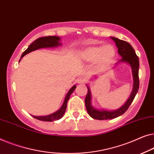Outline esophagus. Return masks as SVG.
<instances>
[{"mask_svg":"<svg viewBox=\"0 0 154 154\" xmlns=\"http://www.w3.org/2000/svg\"><path fill=\"white\" fill-rule=\"evenodd\" d=\"M76 82H77V84H84L86 82V79L84 77H79L77 79Z\"/></svg>","mask_w":154,"mask_h":154,"instance_id":"1","label":"esophagus"}]
</instances>
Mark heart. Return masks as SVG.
<instances>
[{
	"mask_svg": "<svg viewBox=\"0 0 154 154\" xmlns=\"http://www.w3.org/2000/svg\"><path fill=\"white\" fill-rule=\"evenodd\" d=\"M116 49L111 44L93 45L86 47L79 54L80 57L86 61H94L96 68H103L108 66L114 60Z\"/></svg>",
	"mask_w": 154,
	"mask_h": 154,
	"instance_id": "obj_1",
	"label": "heart"
}]
</instances>
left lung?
I'll list each match as a JSON object with an SVG mask.
<instances>
[{"mask_svg":"<svg viewBox=\"0 0 154 154\" xmlns=\"http://www.w3.org/2000/svg\"><path fill=\"white\" fill-rule=\"evenodd\" d=\"M111 38L116 43V47L118 48V52L121 55L122 58L119 61L126 62L131 66L132 71L133 75V89L130 98L128 100L126 103L123 105L119 109L115 111H107V110H98L94 109L91 104V91L88 86H86L88 88V92L85 98V105L86 110L91 117L98 120H107L112 119L118 117L123 114H124L128 107L131 105L132 102L137 94L139 89L140 81H139V58L135 54V51L133 48V47L128 42L124 40H121L119 39L111 37Z\"/></svg>","mask_w":154,"mask_h":154,"instance_id":"obj_1","label":"left lung"}]
</instances>
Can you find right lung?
<instances>
[{"mask_svg":"<svg viewBox=\"0 0 154 154\" xmlns=\"http://www.w3.org/2000/svg\"><path fill=\"white\" fill-rule=\"evenodd\" d=\"M60 38L57 36H47V37H42V38H40L37 39L35 41L32 43L31 45H29V47L26 49V50L23 51V53L21 55V58H22L23 56H24L26 54H29V52H31L34 50H36V49H38L40 48H45V47H56L58 45H60L59 43ZM21 59L19 60L20 61ZM75 88H76V86H73L72 88H70V91H69L68 94L66 95V98H65V100L63 102V104L62 107H60V109H58L57 112H54V113L49 114V115L47 116H33L36 119L43 121H54L56 120L60 119V118L63 116V114L66 112V109L67 108V103H68V101L69 98H70V95L72 94V92L74 91Z\"/></svg>","mask_w":154,"mask_h":154,"instance_id":"obj_1","label":"right lung"}]
</instances>
